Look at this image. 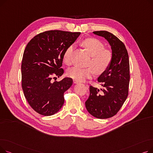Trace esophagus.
Here are the masks:
<instances>
[{
    "instance_id": "obj_1",
    "label": "esophagus",
    "mask_w": 153,
    "mask_h": 153,
    "mask_svg": "<svg viewBox=\"0 0 153 153\" xmlns=\"http://www.w3.org/2000/svg\"><path fill=\"white\" fill-rule=\"evenodd\" d=\"M73 82H74V84H77V83L79 82L78 81H77V80H76V79H74V80H73Z\"/></svg>"
}]
</instances>
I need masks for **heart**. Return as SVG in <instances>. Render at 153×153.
I'll return each instance as SVG.
<instances>
[{"label":"heart","instance_id":"obj_1","mask_svg":"<svg viewBox=\"0 0 153 153\" xmlns=\"http://www.w3.org/2000/svg\"><path fill=\"white\" fill-rule=\"evenodd\" d=\"M83 46L89 53L91 59L89 62V67L82 68L78 66L72 67L67 71L69 77L78 81H83L88 78L94 76L95 72L100 74L105 72L112 61V53L99 40L95 38H87L82 42ZM74 50V46L69 45L63 54V61L67 64L71 62V58Z\"/></svg>","mask_w":153,"mask_h":153}]
</instances>
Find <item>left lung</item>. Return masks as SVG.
<instances>
[{
	"label": "left lung",
	"instance_id": "left-lung-1",
	"mask_svg": "<svg viewBox=\"0 0 153 153\" xmlns=\"http://www.w3.org/2000/svg\"><path fill=\"white\" fill-rule=\"evenodd\" d=\"M93 33L107 40L111 46L112 61L108 69L98 77L102 88L90 86L89 97L85 103L91 115L105 119L116 115L128 97L129 58L125 45L114 35L107 31H96Z\"/></svg>",
	"mask_w": 153,
	"mask_h": 153
}]
</instances>
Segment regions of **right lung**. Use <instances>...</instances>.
<instances>
[{"mask_svg":"<svg viewBox=\"0 0 153 153\" xmlns=\"http://www.w3.org/2000/svg\"><path fill=\"white\" fill-rule=\"evenodd\" d=\"M80 32L46 31L32 38L24 51L22 62V86L31 107L44 116H51L62 107L64 93L72 84L65 77L52 82L64 73L61 68L66 48L76 41Z\"/></svg>","mask_w":153,"mask_h":153,"instance_id":"right-lung-1","label":"right lung"}]
</instances>
